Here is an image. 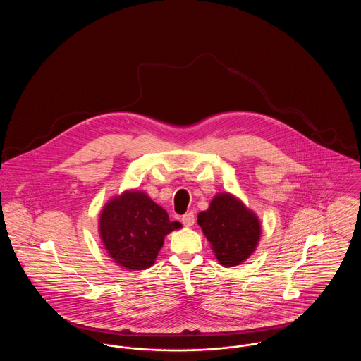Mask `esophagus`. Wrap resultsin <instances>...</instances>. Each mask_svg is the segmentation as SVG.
<instances>
[{
	"label": "esophagus",
	"instance_id": "34e87169",
	"mask_svg": "<svg viewBox=\"0 0 361 361\" xmlns=\"http://www.w3.org/2000/svg\"><path fill=\"white\" fill-rule=\"evenodd\" d=\"M181 222H183L184 226H187V227L193 226V224H195V215H193V212L185 214V215L181 218Z\"/></svg>",
	"mask_w": 361,
	"mask_h": 361
}]
</instances>
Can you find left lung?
Returning <instances> with one entry per match:
<instances>
[{"mask_svg":"<svg viewBox=\"0 0 361 361\" xmlns=\"http://www.w3.org/2000/svg\"><path fill=\"white\" fill-rule=\"evenodd\" d=\"M197 224L226 268L240 265L257 249L261 237L257 214L230 192L216 193L206 211L199 212Z\"/></svg>","mask_w":361,"mask_h":361,"instance_id":"1","label":"left lung"}]
</instances>
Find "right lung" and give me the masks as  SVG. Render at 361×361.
I'll return each mask as SVG.
<instances>
[{
    "label": "right lung",
    "mask_w": 361,
    "mask_h": 361,
    "mask_svg": "<svg viewBox=\"0 0 361 361\" xmlns=\"http://www.w3.org/2000/svg\"><path fill=\"white\" fill-rule=\"evenodd\" d=\"M168 212L137 189H126L111 197L99 216V234L109 257L124 269L150 268L165 237L181 228Z\"/></svg>",
    "instance_id": "1"
}]
</instances>
